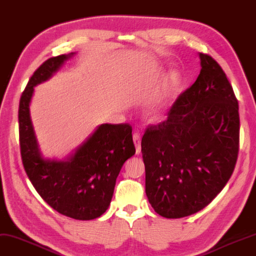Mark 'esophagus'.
Masks as SVG:
<instances>
[{"label": "esophagus", "instance_id": "esophagus-1", "mask_svg": "<svg viewBox=\"0 0 256 256\" xmlns=\"http://www.w3.org/2000/svg\"><path fill=\"white\" fill-rule=\"evenodd\" d=\"M133 142H134V145L136 148V154L140 152V134L138 133H134L133 134Z\"/></svg>", "mask_w": 256, "mask_h": 256}]
</instances>
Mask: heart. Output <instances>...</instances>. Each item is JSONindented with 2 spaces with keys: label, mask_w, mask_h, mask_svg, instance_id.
Returning <instances> with one entry per match:
<instances>
[{
  "label": "heart",
  "mask_w": 256,
  "mask_h": 256,
  "mask_svg": "<svg viewBox=\"0 0 256 256\" xmlns=\"http://www.w3.org/2000/svg\"><path fill=\"white\" fill-rule=\"evenodd\" d=\"M180 84V76L178 73H171L167 80H164L162 86L160 87L159 92H157L155 99H154L152 106L147 111V118L150 122H155L162 116L167 106L168 101L172 97V94L176 90L178 86Z\"/></svg>",
  "instance_id": "obj_1"
}]
</instances>
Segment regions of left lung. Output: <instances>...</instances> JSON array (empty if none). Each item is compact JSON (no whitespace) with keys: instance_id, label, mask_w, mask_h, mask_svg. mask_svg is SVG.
Here are the masks:
<instances>
[{"instance_id":"obj_1","label":"left lung","mask_w":256,"mask_h":256,"mask_svg":"<svg viewBox=\"0 0 256 256\" xmlns=\"http://www.w3.org/2000/svg\"><path fill=\"white\" fill-rule=\"evenodd\" d=\"M200 72L176 99L167 121L142 138L146 195L166 218L203 210L222 192L239 152V106L222 68L198 53Z\"/></svg>"}]
</instances>
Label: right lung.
<instances>
[{
    "mask_svg": "<svg viewBox=\"0 0 256 256\" xmlns=\"http://www.w3.org/2000/svg\"><path fill=\"white\" fill-rule=\"evenodd\" d=\"M75 54L50 58L29 80L20 101V154L29 180L53 210L77 220H92L108 210L116 178L135 146L132 126L106 123L65 158L42 155L30 116L34 87L50 80Z\"/></svg>",
    "mask_w": 256,
    "mask_h": 256,
    "instance_id": "add662e5",
    "label": "right lung"
}]
</instances>
